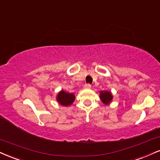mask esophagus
Listing matches in <instances>:
<instances>
[{
  "mask_svg": "<svg viewBox=\"0 0 160 160\" xmlns=\"http://www.w3.org/2000/svg\"><path fill=\"white\" fill-rule=\"evenodd\" d=\"M84 88H91V85H90L89 83L85 84V85H84Z\"/></svg>",
  "mask_w": 160,
  "mask_h": 160,
  "instance_id": "obj_1",
  "label": "esophagus"
}]
</instances>
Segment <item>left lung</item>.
<instances>
[{"label": "left lung", "instance_id": "obj_1", "mask_svg": "<svg viewBox=\"0 0 160 160\" xmlns=\"http://www.w3.org/2000/svg\"><path fill=\"white\" fill-rule=\"evenodd\" d=\"M100 98L101 101L106 105H108L112 101L113 96L110 92L108 91H101L100 92Z\"/></svg>", "mask_w": 160, "mask_h": 160}]
</instances>
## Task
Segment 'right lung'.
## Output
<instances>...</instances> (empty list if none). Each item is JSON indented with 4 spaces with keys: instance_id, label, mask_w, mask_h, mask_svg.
Wrapping results in <instances>:
<instances>
[{
    "instance_id": "right-lung-1",
    "label": "right lung",
    "mask_w": 160,
    "mask_h": 160,
    "mask_svg": "<svg viewBox=\"0 0 160 160\" xmlns=\"http://www.w3.org/2000/svg\"><path fill=\"white\" fill-rule=\"evenodd\" d=\"M57 100L59 104L67 107V106H70L72 104L73 102L75 100V96L74 94L68 93V92L62 90L57 95Z\"/></svg>"
}]
</instances>
